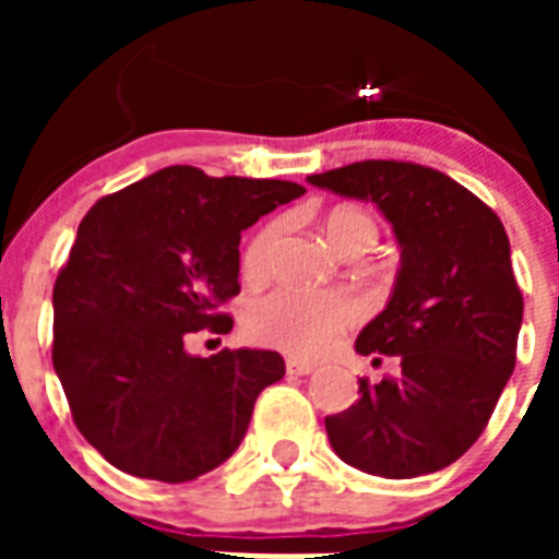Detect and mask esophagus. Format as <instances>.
<instances>
[{
  "mask_svg": "<svg viewBox=\"0 0 559 559\" xmlns=\"http://www.w3.org/2000/svg\"><path fill=\"white\" fill-rule=\"evenodd\" d=\"M285 369H288V374H310L316 367H313V364H310V360L288 358V360H285Z\"/></svg>",
  "mask_w": 559,
  "mask_h": 559,
  "instance_id": "obj_1",
  "label": "esophagus"
}]
</instances>
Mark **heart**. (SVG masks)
I'll return each mask as SVG.
<instances>
[{
	"mask_svg": "<svg viewBox=\"0 0 559 559\" xmlns=\"http://www.w3.org/2000/svg\"><path fill=\"white\" fill-rule=\"evenodd\" d=\"M324 237L341 254L364 249L378 240V224L367 212L333 210L322 224ZM285 224L280 218L263 224L246 240L240 254V274L246 283H263L274 269V257L283 240ZM360 308L344 290H296L276 288L246 308V333L263 347L283 349L299 358L328 353L344 330L358 322Z\"/></svg>",
	"mask_w": 559,
	"mask_h": 559,
	"instance_id": "heart-1",
	"label": "heart"
}]
</instances>
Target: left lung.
I'll list each match as a JSON object with an SVG mask.
<instances>
[{
    "label": "left lung",
    "instance_id": "8db88e82",
    "mask_svg": "<svg viewBox=\"0 0 559 559\" xmlns=\"http://www.w3.org/2000/svg\"><path fill=\"white\" fill-rule=\"evenodd\" d=\"M308 181L372 201L400 243L392 299L355 341L372 364L394 355L397 374L358 380L355 406L324 419L330 445L372 476L442 471L481 437L515 369L523 296L510 237L481 199L426 165L367 159Z\"/></svg>",
    "mask_w": 559,
    "mask_h": 559
}]
</instances>
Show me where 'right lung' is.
Segmentation results:
<instances>
[{
    "mask_svg": "<svg viewBox=\"0 0 559 559\" xmlns=\"http://www.w3.org/2000/svg\"><path fill=\"white\" fill-rule=\"evenodd\" d=\"M302 192L173 165L86 212L52 288V367L78 431L117 471L179 484L237 451L283 355L199 358L187 341L229 333L240 231Z\"/></svg>",
    "mask_w": 559,
    "mask_h": 559,
    "instance_id": "right-lung-1",
    "label": "right lung"
}]
</instances>
